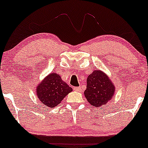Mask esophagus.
<instances>
[{
	"mask_svg": "<svg viewBox=\"0 0 148 148\" xmlns=\"http://www.w3.org/2000/svg\"><path fill=\"white\" fill-rule=\"evenodd\" d=\"M76 91H78V92H80V91L82 90V88L80 86H78V87H75V88H73Z\"/></svg>",
	"mask_w": 148,
	"mask_h": 148,
	"instance_id": "1",
	"label": "esophagus"
}]
</instances>
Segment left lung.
<instances>
[{"label":"left lung","instance_id":"obj_1","mask_svg":"<svg viewBox=\"0 0 148 148\" xmlns=\"http://www.w3.org/2000/svg\"><path fill=\"white\" fill-rule=\"evenodd\" d=\"M114 86L104 73L95 70L87 78L84 95L92 106L101 108L112 99Z\"/></svg>","mask_w":148,"mask_h":148}]
</instances>
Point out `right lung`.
I'll return each mask as SVG.
<instances>
[{
    "label": "right lung",
    "instance_id": "add662e5",
    "mask_svg": "<svg viewBox=\"0 0 148 148\" xmlns=\"http://www.w3.org/2000/svg\"><path fill=\"white\" fill-rule=\"evenodd\" d=\"M36 91L40 101L44 105L54 108L72 91V88L62 81L59 75L53 73L44 79Z\"/></svg>",
    "mask_w": 148,
    "mask_h": 148
}]
</instances>
